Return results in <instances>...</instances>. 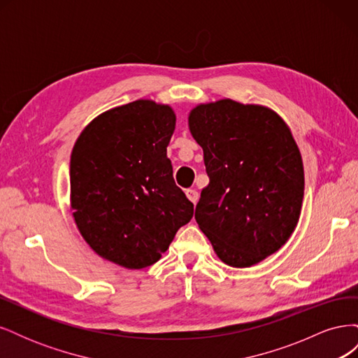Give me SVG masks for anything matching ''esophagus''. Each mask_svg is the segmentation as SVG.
Wrapping results in <instances>:
<instances>
[{
  "label": "esophagus",
  "instance_id": "34e87169",
  "mask_svg": "<svg viewBox=\"0 0 358 358\" xmlns=\"http://www.w3.org/2000/svg\"><path fill=\"white\" fill-rule=\"evenodd\" d=\"M185 194H187V197H188L189 201H192L194 204L197 203V200H199V192H197L196 189H187Z\"/></svg>",
  "mask_w": 358,
  "mask_h": 358
}]
</instances>
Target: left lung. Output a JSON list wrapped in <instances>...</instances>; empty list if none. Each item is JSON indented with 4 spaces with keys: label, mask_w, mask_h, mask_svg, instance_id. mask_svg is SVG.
Here are the masks:
<instances>
[{
    "label": "left lung",
    "mask_w": 358,
    "mask_h": 358,
    "mask_svg": "<svg viewBox=\"0 0 358 358\" xmlns=\"http://www.w3.org/2000/svg\"><path fill=\"white\" fill-rule=\"evenodd\" d=\"M188 127L209 176L200 230L222 263L263 262L288 242L301 212L305 171L289 127L270 107L230 99L192 107Z\"/></svg>",
    "instance_id": "obj_1"
}]
</instances>
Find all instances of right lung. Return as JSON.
<instances>
[{
    "label": "right lung",
    "instance_id": "1",
    "mask_svg": "<svg viewBox=\"0 0 358 358\" xmlns=\"http://www.w3.org/2000/svg\"><path fill=\"white\" fill-rule=\"evenodd\" d=\"M176 115L169 104L136 100L94 117L70 159V206L95 254L137 270L155 264L194 204L173 179L167 146Z\"/></svg>",
    "mask_w": 358,
    "mask_h": 358
}]
</instances>
